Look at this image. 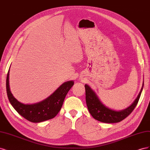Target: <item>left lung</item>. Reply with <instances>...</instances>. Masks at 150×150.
<instances>
[{"label": "left lung", "instance_id": "left-lung-1", "mask_svg": "<svg viewBox=\"0 0 150 150\" xmlns=\"http://www.w3.org/2000/svg\"><path fill=\"white\" fill-rule=\"evenodd\" d=\"M144 86V81L140 92L134 102L124 110L116 111L105 106L90 86L85 84L86 101L89 112L95 120L105 123H115L123 120L129 115L137 105Z\"/></svg>", "mask_w": 150, "mask_h": 150}]
</instances>
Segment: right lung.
Instances as JSON below:
<instances>
[{
    "label": "right lung",
    "instance_id": "1",
    "mask_svg": "<svg viewBox=\"0 0 150 150\" xmlns=\"http://www.w3.org/2000/svg\"><path fill=\"white\" fill-rule=\"evenodd\" d=\"M9 70L6 79V89L8 100L20 115L33 122H42L55 117L61 110L66 94L74 83L73 81H67L62 84L51 95L44 100L34 104H24L13 97L11 91Z\"/></svg>",
    "mask_w": 150,
    "mask_h": 150
}]
</instances>
